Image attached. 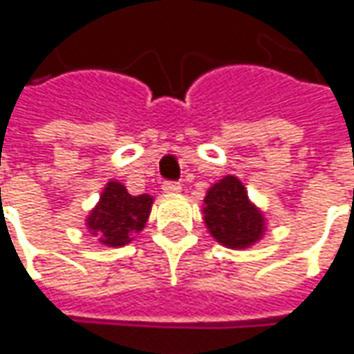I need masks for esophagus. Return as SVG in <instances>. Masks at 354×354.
I'll use <instances>...</instances> for the list:
<instances>
[{
  "instance_id": "34e87169",
  "label": "esophagus",
  "mask_w": 354,
  "mask_h": 354,
  "mask_svg": "<svg viewBox=\"0 0 354 354\" xmlns=\"http://www.w3.org/2000/svg\"><path fill=\"white\" fill-rule=\"evenodd\" d=\"M162 189H165V194H178L182 186L178 184V182H165L162 184Z\"/></svg>"
}]
</instances>
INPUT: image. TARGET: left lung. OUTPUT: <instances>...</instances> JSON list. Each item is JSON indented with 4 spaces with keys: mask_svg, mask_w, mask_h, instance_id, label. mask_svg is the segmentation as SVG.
<instances>
[{
    "mask_svg": "<svg viewBox=\"0 0 354 354\" xmlns=\"http://www.w3.org/2000/svg\"><path fill=\"white\" fill-rule=\"evenodd\" d=\"M203 221L212 237L229 249H247L264 235V215L250 203L247 188L237 176L221 178L207 189Z\"/></svg>",
    "mask_w": 354,
    "mask_h": 354,
    "instance_id": "left-lung-1",
    "label": "left lung"
}]
</instances>
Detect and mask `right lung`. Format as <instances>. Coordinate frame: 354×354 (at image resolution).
<instances>
[{
    "mask_svg": "<svg viewBox=\"0 0 354 354\" xmlns=\"http://www.w3.org/2000/svg\"><path fill=\"white\" fill-rule=\"evenodd\" d=\"M153 207L149 194L131 196L121 182H107L86 225L105 247H123L142 231Z\"/></svg>",
    "mask_w": 354,
    "mask_h": 354,
    "instance_id": "add662e5",
    "label": "right lung"
}]
</instances>
